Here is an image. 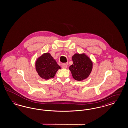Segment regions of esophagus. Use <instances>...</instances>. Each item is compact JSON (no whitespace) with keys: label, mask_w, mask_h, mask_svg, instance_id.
<instances>
[{"label":"esophagus","mask_w":128,"mask_h":128,"mask_svg":"<svg viewBox=\"0 0 128 128\" xmlns=\"http://www.w3.org/2000/svg\"><path fill=\"white\" fill-rule=\"evenodd\" d=\"M61 67L62 68H67V64L66 63H63L62 65H61Z\"/></svg>","instance_id":"obj_1"}]
</instances>
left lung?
Returning a JSON list of instances; mask_svg holds the SVG:
<instances>
[{
    "label": "left lung",
    "instance_id": "8db88e82",
    "mask_svg": "<svg viewBox=\"0 0 128 128\" xmlns=\"http://www.w3.org/2000/svg\"><path fill=\"white\" fill-rule=\"evenodd\" d=\"M73 64L69 68L73 78L77 80L86 79L92 68L91 60L84 54H75L72 58Z\"/></svg>",
    "mask_w": 128,
    "mask_h": 128
}]
</instances>
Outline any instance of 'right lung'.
Masks as SVG:
<instances>
[{
    "mask_svg": "<svg viewBox=\"0 0 128 128\" xmlns=\"http://www.w3.org/2000/svg\"><path fill=\"white\" fill-rule=\"evenodd\" d=\"M36 68L38 75L46 80L53 78L60 67L50 53H44L37 60Z\"/></svg>",
    "mask_w": 128,
    "mask_h": 128,
    "instance_id": "right-lung-1",
    "label": "right lung"
}]
</instances>
